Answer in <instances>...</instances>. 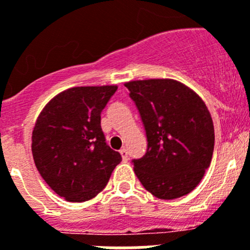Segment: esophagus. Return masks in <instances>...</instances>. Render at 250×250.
Masks as SVG:
<instances>
[{
    "label": "esophagus",
    "instance_id": "esophagus-1",
    "mask_svg": "<svg viewBox=\"0 0 250 250\" xmlns=\"http://www.w3.org/2000/svg\"><path fill=\"white\" fill-rule=\"evenodd\" d=\"M119 152H121V155H122L123 160H127V158H128V152H127V149L122 148Z\"/></svg>",
    "mask_w": 250,
    "mask_h": 250
}]
</instances>
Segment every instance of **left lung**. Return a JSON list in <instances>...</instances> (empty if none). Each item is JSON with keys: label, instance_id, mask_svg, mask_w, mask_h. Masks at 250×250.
<instances>
[{"label": "left lung", "instance_id": "left-lung-1", "mask_svg": "<svg viewBox=\"0 0 250 250\" xmlns=\"http://www.w3.org/2000/svg\"><path fill=\"white\" fill-rule=\"evenodd\" d=\"M140 110L147 152L133 160L143 188L162 200L194 190L210 166L214 125L203 99L173 79L132 80L125 84Z\"/></svg>", "mask_w": 250, "mask_h": 250}]
</instances>
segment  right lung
<instances>
[{"label":"right lung","instance_id":"right-lung-1","mask_svg":"<svg viewBox=\"0 0 250 250\" xmlns=\"http://www.w3.org/2000/svg\"><path fill=\"white\" fill-rule=\"evenodd\" d=\"M117 85L74 86L39 114L31 137L35 166L59 196L88 201L105 188L122 156L104 138L101 113Z\"/></svg>","mask_w":250,"mask_h":250}]
</instances>
